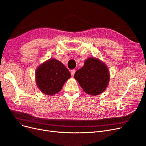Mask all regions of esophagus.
Here are the masks:
<instances>
[{
	"instance_id": "1",
	"label": "esophagus",
	"mask_w": 146,
	"mask_h": 146,
	"mask_svg": "<svg viewBox=\"0 0 146 146\" xmlns=\"http://www.w3.org/2000/svg\"><path fill=\"white\" fill-rule=\"evenodd\" d=\"M75 72H76V70H75V69L71 70V72H70V74H71V76H72V77L74 76Z\"/></svg>"
}]
</instances>
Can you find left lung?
Returning a JSON list of instances; mask_svg holds the SVG:
<instances>
[{
  "label": "left lung",
  "instance_id": "left-lung-1",
  "mask_svg": "<svg viewBox=\"0 0 146 146\" xmlns=\"http://www.w3.org/2000/svg\"><path fill=\"white\" fill-rule=\"evenodd\" d=\"M74 78L86 93L99 95L107 88L110 80L108 68L95 58H88L83 67L77 70Z\"/></svg>",
  "mask_w": 146,
  "mask_h": 146
}]
</instances>
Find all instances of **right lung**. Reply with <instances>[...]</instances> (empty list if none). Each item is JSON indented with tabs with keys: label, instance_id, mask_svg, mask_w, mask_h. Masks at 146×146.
Listing matches in <instances>:
<instances>
[{
	"label": "right lung",
	"instance_id": "right-lung-1",
	"mask_svg": "<svg viewBox=\"0 0 146 146\" xmlns=\"http://www.w3.org/2000/svg\"><path fill=\"white\" fill-rule=\"evenodd\" d=\"M70 77L68 69L58 60L50 59L38 68L36 82L43 93L54 95L62 89L64 83Z\"/></svg>",
	"mask_w": 146,
	"mask_h": 146
}]
</instances>
